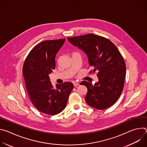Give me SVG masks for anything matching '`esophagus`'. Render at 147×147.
Returning <instances> with one entry per match:
<instances>
[{
	"instance_id": "esophagus-1",
	"label": "esophagus",
	"mask_w": 147,
	"mask_h": 147,
	"mask_svg": "<svg viewBox=\"0 0 147 147\" xmlns=\"http://www.w3.org/2000/svg\"><path fill=\"white\" fill-rule=\"evenodd\" d=\"M79 84H80V83L78 82H76V81H74L73 82V85H74V87H76V86H78Z\"/></svg>"
}]
</instances>
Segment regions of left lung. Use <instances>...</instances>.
I'll list each match as a JSON object with an SVG mask.
<instances>
[{"label": "left lung", "mask_w": 147, "mask_h": 147, "mask_svg": "<svg viewBox=\"0 0 147 147\" xmlns=\"http://www.w3.org/2000/svg\"><path fill=\"white\" fill-rule=\"evenodd\" d=\"M67 39L86 53L89 65L93 68L90 73L98 71V82L94 86L85 81L80 83L88 90L86 102L99 110L111 107L117 100L124 87L125 64L119 51L108 39L93 34Z\"/></svg>", "instance_id": "1"}]
</instances>
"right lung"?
<instances>
[{
  "label": "right lung",
  "mask_w": 147,
  "mask_h": 147,
  "mask_svg": "<svg viewBox=\"0 0 147 147\" xmlns=\"http://www.w3.org/2000/svg\"><path fill=\"white\" fill-rule=\"evenodd\" d=\"M65 39L41 42L30 51L23 67L31 102L38 111L49 115H57L65 109L74 87L73 83L66 82L54 88L49 76L55 68L56 55Z\"/></svg>",
  "instance_id": "add662e5"
}]
</instances>
